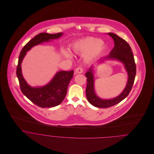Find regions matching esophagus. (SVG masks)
Segmentation results:
<instances>
[{
    "label": "esophagus",
    "instance_id": "34e87169",
    "mask_svg": "<svg viewBox=\"0 0 154 154\" xmlns=\"http://www.w3.org/2000/svg\"><path fill=\"white\" fill-rule=\"evenodd\" d=\"M83 71H84V69L81 67H78L76 69V72L78 73H81L83 72Z\"/></svg>",
    "mask_w": 154,
    "mask_h": 154
}]
</instances>
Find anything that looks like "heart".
<instances>
[{
	"mask_svg": "<svg viewBox=\"0 0 154 154\" xmlns=\"http://www.w3.org/2000/svg\"><path fill=\"white\" fill-rule=\"evenodd\" d=\"M104 46V43L102 40H98L95 37H88L82 39L73 45L72 50L77 54H84L89 51V57H93L99 54ZM63 54L66 57H70V55L66 51H63Z\"/></svg>",
	"mask_w": 154,
	"mask_h": 154,
	"instance_id": "b5f03b06",
	"label": "heart"
}]
</instances>
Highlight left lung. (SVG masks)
<instances>
[{
  "mask_svg": "<svg viewBox=\"0 0 154 154\" xmlns=\"http://www.w3.org/2000/svg\"><path fill=\"white\" fill-rule=\"evenodd\" d=\"M108 34L114 42V47L111 51L110 54L106 57L104 59H116L122 62L128 72V81L126 88L118 97L110 100L101 99L95 94L92 68L90 67L89 70L85 73V76L87 78L86 95L88 101L94 107L104 109L109 108L119 103L129 95L132 89L136 73L134 56L129 44L124 39L115 34L111 32Z\"/></svg>",
  "mask_w": 154,
  "mask_h": 154,
  "instance_id": "8db88e82",
  "label": "left lung"
}]
</instances>
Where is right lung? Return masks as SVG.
<instances>
[{
    "instance_id": "right-lung-1",
    "label": "right lung",
    "mask_w": 154,
    "mask_h": 154,
    "mask_svg": "<svg viewBox=\"0 0 154 154\" xmlns=\"http://www.w3.org/2000/svg\"><path fill=\"white\" fill-rule=\"evenodd\" d=\"M63 35L62 32L48 34L42 32L35 35L24 45L19 56L17 68V75L23 94L31 102L42 108L53 107L59 105L65 98L67 87L73 77V70L59 71L53 79L42 87L32 88L27 84L22 76L21 63L26 51L34 45L58 38Z\"/></svg>"
}]
</instances>
